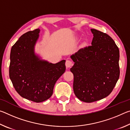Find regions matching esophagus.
<instances>
[{
	"instance_id": "esophagus-1",
	"label": "esophagus",
	"mask_w": 130,
	"mask_h": 130,
	"mask_svg": "<svg viewBox=\"0 0 130 130\" xmlns=\"http://www.w3.org/2000/svg\"><path fill=\"white\" fill-rule=\"evenodd\" d=\"M73 62H72V61H71L70 60H67V61H66L65 65L67 68H70L73 66Z\"/></svg>"
}]
</instances>
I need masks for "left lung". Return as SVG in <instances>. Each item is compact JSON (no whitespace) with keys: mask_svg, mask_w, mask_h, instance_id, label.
I'll use <instances>...</instances> for the list:
<instances>
[{"mask_svg":"<svg viewBox=\"0 0 130 130\" xmlns=\"http://www.w3.org/2000/svg\"><path fill=\"white\" fill-rule=\"evenodd\" d=\"M91 46L80 49L71 58L74 64L73 91L78 99L92 103L111 93L119 78V50L106 33L92 28Z\"/></svg>","mask_w":130,"mask_h":130,"instance_id":"left-lung-1","label":"left lung"}]
</instances>
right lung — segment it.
<instances>
[{
	"label": "right lung",
	"mask_w": 130,
	"mask_h": 130,
	"mask_svg": "<svg viewBox=\"0 0 130 130\" xmlns=\"http://www.w3.org/2000/svg\"><path fill=\"white\" fill-rule=\"evenodd\" d=\"M39 29L23 34L11 49L9 76L21 96L36 103L52 96L55 84L66 69L65 60L57 63L41 61L34 47Z\"/></svg>",
	"instance_id": "obj_1"
}]
</instances>
